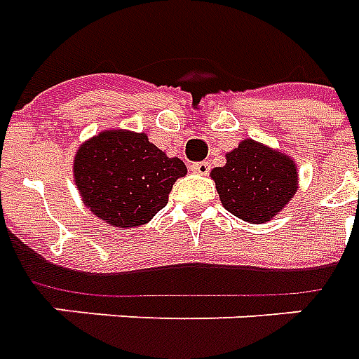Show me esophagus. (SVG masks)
Returning a JSON list of instances; mask_svg holds the SVG:
<instances>
[{
	"instance_id": "1",
	"label": "esophagus",
	"mask_w": 359,
	"mask_h": 359,
	"mask_svg": "<svg viewBox=\"0 0 359 359\" xmlns=\"http://www.w3.org/2000/svg\"><path fill=\"white\" fill-rule=\"evenodd\" d=\"M189 168H191V172H195V174L207 175L210 172V162H193Z\"/></svg>"
}]
</instances>
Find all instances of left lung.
<instances>
[{"label": "left lung", "mask_w": 359, "mask_h": 359, "mask_svg": "<svg viewBox=\"0 0 359 359\" xmlns=\"http://www.w3.org/2000/svg\"><path fill=\"white\" fill-rule=\"evenodd\" d=\"M220 201L233 216L253 224L266 222L297 189L296 164L265 144L245 139L212 170Z\"/></svg>", "instance_id": "obj_1"}]
</instances>
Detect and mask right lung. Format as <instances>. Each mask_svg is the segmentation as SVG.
<instances>
[{
  "mask_svg": "<svg viewBox=\"0 0 359 359\" xmlns=\"http://www.w3.org/2000/svg\"><path fill=\"white\" fill-rule=\"evenodd\" d=\"M73 174L94 215L114 228H133L166 207L172 185L187 168L144 133L104 131L79 149Z\"/></svg>",
  "mask_w": 359,
  "mask_h": 359,
  "instance_id": "add662e5",
  "label": "right lung"
}]
</instances>
